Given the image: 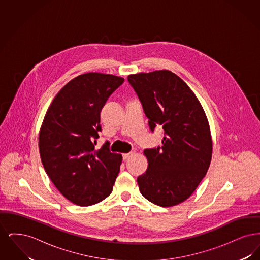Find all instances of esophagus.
Returning a JSON list of instances; mask_svg holds the SVG:
<instances>
[{"instance_id":"34e87169","label":"esophagus","mask_w":260,"mask_h":260,"mask_svg":"<svg viewBox=\"0 0 260 260\" xmlns=\"http://www.w3.org/2000/svg\"><path fill=\"white\" fill-rule=\"evenodd\" d=\"M134 155H135V153H134V152L124 153V154H123V159H124V160H127V159H129L131 157H133Z\"/></svg>"}]
</instances>
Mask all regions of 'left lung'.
Returning a JSON list of instances; mask_svg holds the SVG:
<instances>
[{"label":"left lung","mask_w":260,"mask_h":260,"mask_svg":"<svg viewBox=\"0 0 260 260\" xmlns=\"http://www.w3.org/2000/svg\"><path fill=\"white\" fill-rule=\"evenodd\" d=\"M149 119L165 131L161 148L146 149L145 173L137 177L143 197L160 207L189 198L207 174L212 156L210 124L199 99L185 82L169 70L129 75Z\"/></svg>","instance_id":"1"}]
</instances>
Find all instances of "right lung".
I'll return each mask as SVG.
<instances>
[{
  "label": "right lung",
  "mask_w": 260,
  "mask_h": 260,
  "mask_svg": "<svg viewBox=\"0 0 260 260\" xmlns=\"http://www.w3.org/2000/svg\"><path fill=\"white\" fill-rule=\"evenodd\" d=\"M115 75L90 72L68 82L51 101L39 133L42 164L53 185L71 203L86 207L111 194L122 155L95 149L100 111L124 83Z\"/></svg>",
  "instance_id": "1"
}]
</instances>
